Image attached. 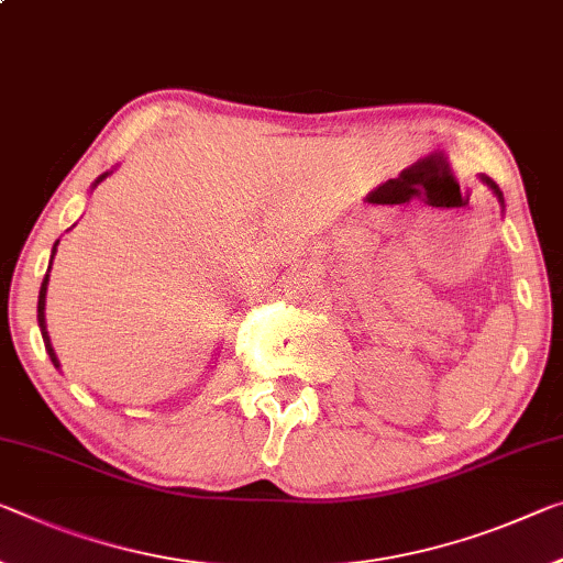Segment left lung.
<instances>
[{"instance_id":"obj_1","label":"left lung","mask_w":563,"mask_h":563,"mask_svg":"<svg viewBox=\"0 0 563 563\" xmlns=\"http://www.w3.org/2000/svg\"><path fill=\"white\" fill-rule=\"evenodd\" d=\"M484 180H486V185L490 187V190H494V192L498 195V200H501V202H504V195H501V190H498V187H496V183H494V180H488V177H484Z\"/></svg>"}]
</instances>
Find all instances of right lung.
Returning <instances> with one entry per match:
<instances>
[{
  "instance_id": "1",
  "label": "right lung",
  "mask_w": 563,
  "mask_h": 563,
  "mask_svg": "<svg viewBox=\"0 0 563 563\" xmlns=\"http://www.w3.org/2000/svg\"><path fill=\"white\" fill-rule=\"evenodd\" d=\"M104 175H107V173H104ZM104 175L100 177V180H104ZM100 180H97V183H100ZM55 250H57V243H55ZM55 250H52V253H55ZM47 280H49V275H44V280H42V288H40V302H37V320H40V328H42L44 347H47V353H49L52 363H55L57 368H59V363H57V355H55V351H52V343H49V335H47V325H44V296H47Z\"/></svg>"
}]
</instances>
